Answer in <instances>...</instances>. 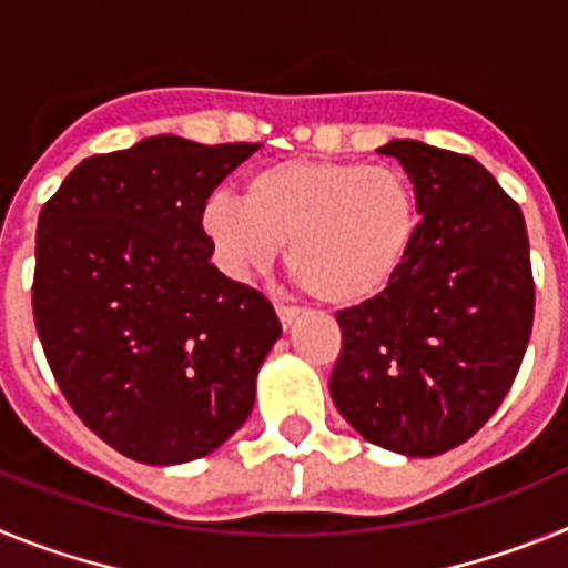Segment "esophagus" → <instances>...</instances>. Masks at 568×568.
<instances>
[{
  "mask_svg": "<svg viewBox=\"0 0 568 568\" xmlns=\"http://www.w3.org/2000/svg\"><path fill=\"white\" fill-rule=\"evenodd\" d=\"M275 313H278V321H281V327L290 329L298 321L301 310L298 307H287V304H275Z\"/></svg>",
  "mask_w": 568,
  "mask_h": 568,
  "instance_id": "34e87169",
  "label": "esophagus"
}]
</instances>
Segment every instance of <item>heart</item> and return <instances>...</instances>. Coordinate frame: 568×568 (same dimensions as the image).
<instances>
[{"label": "heart", "mask_w": 568, "mask_h": 568, "mask_svg": "<svg viewBox=\"0 0 568 568\" xmlns=\"http://www.w3.org/2000/svg\"><path fill=\"white\" fill-rule=\"evenodd\" d=\"M202 233L230 278L264 273L287 244L304 287L333 307H361L404 270L420 233V202L398 168L287 159L250 175L244 204L210 195Z\"/></svg>", "instance_id": "obj_1"}]
</instances>
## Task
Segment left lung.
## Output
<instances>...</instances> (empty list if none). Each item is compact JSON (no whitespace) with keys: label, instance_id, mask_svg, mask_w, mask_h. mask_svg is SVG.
I'll return each mask as SVG.
<instances>
[{"label":"left lung","instance_id":"8db88e82","mask_svg":"<svg viewBox=\"0 0 568 568\" xmlns=\"http://www.w3.org/2000/svg\"><path fill=\"white\" fill-rule=\"evenodd\" d=\"M420 202L398 278L341 310L329 395L369 444L433 458L469 440L515 384L535 318L524 213L471 155L395 139Z\"/></svg>","mask_w":568,"mask_h":568}]
</instances>
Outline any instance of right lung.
Here are the masks:
<instances>
[{
	"label": "right lung",
	"instance_id": "add662e5",
	"mask_svg": "<svg viewBox=\"0 0 568 568\" xmlns=\"http://www.w3.org/2000/svg\"><path fill=\"white\" fill-rule=\"evenodd\" d=\"M255 150L150 135L84 159L39 213L44 358L84 426L139 464L204 458L253 413L281 321L210 264L202 207Z\"/></svg>",
	"mask_w": 568,
	"mask_h": 568
}]
</instances>
